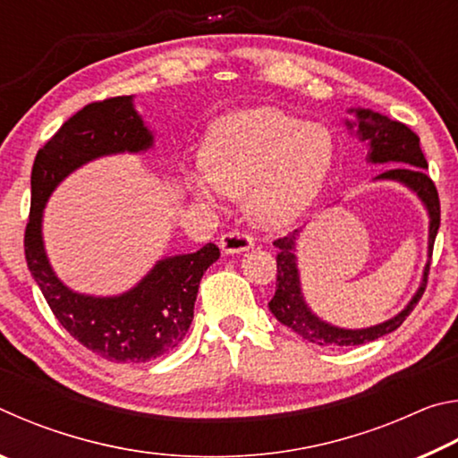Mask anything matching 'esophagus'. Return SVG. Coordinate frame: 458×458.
<instances>
[{
  "label": "esophagus",
  "instance_id": "1",
  "mask_svg": "<svg viewBox=\"0 0 458 458\" xmlns=\"http://www.w3.org/2000/svg\"><path fill=\"white\" fill-rule=\"evenodd\" d=\"M252 246H254V238L240 230L226 232V234L220 238V248L224 254H238V252L248 250V248Z\"/></svg>",
  "mask_w": 458,
  "mask_h": 458
}]
</instances>
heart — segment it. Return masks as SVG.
Instances as JSON below:
<instances>
[{
	"mask_svg": "<svg viewBox=\"0 0 458 458\" xmlns=\"http://www.w3.org/2000/svg\"><path fill=\"white\" fill-rule=\"evenodd\" d=\"M335 161L331 131L276 108L240 111L216 123L201 149L204 172L191 191L214 201L246 193V212L262 228H284L303 214Z\"/></svg>",
	"mask_w": 458,
	"mask_h": 458,
	"instance_id": "obj_1",
	"label": "heart"
}]
</instances>
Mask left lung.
Returning a JSON list of instances; mask_svg holds the SVG:
<instances>
[{
    "instance_id": "8db88e82",
    "label": "left lung",
    "mask_w": 458,
    "mask_h": 458,
    "mask_svg": "<svg viewBox=\"0 0 458 458\" xmlns=\"http://www.w3.org/2000/svg\"><path fill=\"white\" fill-rule=\"evenodd\" d=\"M352 113L358 114V135L361 141L369 143L368 159L371 164H406L394 165L376 180H394L404 183L406 188L416 191V196L422 199L430 216V230H428V254L432 257L434 238L440 226V199L438 191L434 188V182L426 174V157L420 149V137L412 129L406 127L404 123L390 121L382 117L379 113L366 111V108H352ZM347 127L353 129V123L347 121ZM299 230L284 238H276L275 246L276 252V291L275 297L270 299V311L278 321L286 327H291L301 337L311 341L317 345H361L377 337H384L387 333L396 331L406 317L412 313L418 301L424 294L426 283H428L430 260L424 267V276L420 289L416 291L412 301L406 305L404 311H400L396 317L387 319L374 327L368 329H339L333 325L321 321L319 317L311 313L307 307L303 293H301L299 283V268L297 259H294V240H297Z\"/></svg>"
}]
</instances>
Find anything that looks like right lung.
I'll use <instances>...</instances> for the list:
<instances>
[{
  "label": "right lung",
  "mask_w": 458,
  "mask_h": 458,
  "mask_svg": "<svg viewBox=\"0 0 458 458\" xmlns=\"http://www.w3.org/2000/svg\"><path fill=\"white\" fill-rule=\"evenodd\" d=\"M151 145L153 135L133 108V97H113L72 114L38 151L32 167V206L24 234L30 273L62 327L92 353L117 363L149 361L180 345L193 319L201 276L220 259V248L208 242L198 252L159 260L141 283L119 297H89L54 275L42 242V212L50 193L76 167Z\"/></svg>",
  "instance_id": "obj_1"
}]
</instances>
